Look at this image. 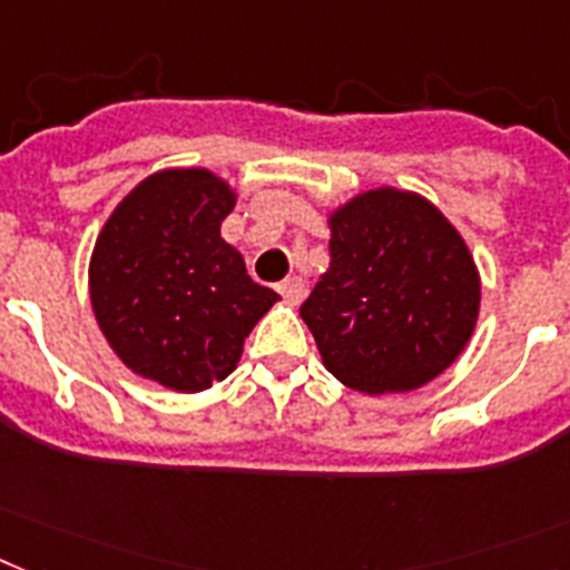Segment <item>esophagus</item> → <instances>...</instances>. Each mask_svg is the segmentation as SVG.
Masks as SVG:
<instances>
[{
	"mask_svg": "<svg viewBox=\"0 0 570 570\" xmlns=\"http://www.w3.org/2000/svg\"><path fill=\"white\" fill-rule=\"evenodd\" d=\"M277 293L284 295L289 304H301V298H304V293H307V286H304L301 277H286L284 284H277Z\"/></svg>",
	"mask_w": 570,
	"mask_h": 570,
	"instance_id": "1",
	"label": "esophagus"
}]
</instances>
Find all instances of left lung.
Listing matches in <instances>:
<instances>
[{
    "label": "left lung",
    "mask_w": 570,
    "mask_h": 570,
    "mask_svg": "<svg viewBox=\"0 0 570 570\" xmlns=\"http://www.w3.org/2000/svg\"><path fill=\"white\" fill-rule=\"evenodd\" d=\"M330 269L301 304L324 367L362 394L414 391L475 330L481 284L461 234L423 196L380 188L330 217Z\"/></svg>",
    "instance_id": "obj_1"
}]
</instances>
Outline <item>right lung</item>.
<instances>
[{
  "instance_id": "add662e5",
  "label": "right lung",
  "mask_w": 570,
  "mask_h": 570,
  "mask_svg": "<svg viewBox=\"0 0 570 570\" xmlns=\"http://www.w3.org/2000/svg\"><path fill=\"white\" fill-rule=\"evenodd\" d=\"M232 208V188L203 167L161 170L115 208L95 243V318L124 365L165 389L194 394L226 380L277 301L219 237Z\"/></svg>"
}]
</instances>
